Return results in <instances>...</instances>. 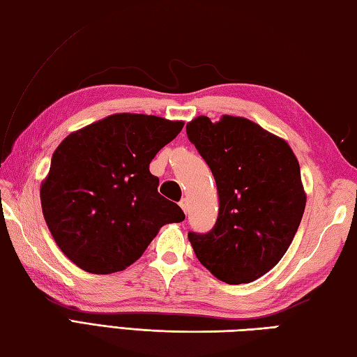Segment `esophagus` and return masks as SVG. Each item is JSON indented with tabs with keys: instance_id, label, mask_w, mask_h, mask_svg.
Returning a JSON list of instances; mask_svg holds the SVG:
<instances>
[{
	"instance_id": "34e87169",
	"label": "esophagus",
	"mask_w": 357,
	"mask_h": 357,
	"mask_svg": "<svg viewBox=\"0 0 357 357\" xmlns=\"http://www.w3.org/2000/svg\"><path fill=\"white\" fill-rule=\"evenodd\" d=\"M179 206H181V208H183L185 213L188 211V201H187V198H183L181 199V202H179Z\"/></svg>"
}]
</instances>
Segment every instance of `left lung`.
<instances>
[{
  "label": "left lung",
  "instance_id": "8db88e82",
  "mask_svg": "<svg viewBox=\"0 0 357 357\" xmlns=\"http://www.w3.org/2000/svg\"><path fill=\"white\" fill-rule=\"evenodd\" d=\"M185 130L219 195L213 229L188 231L195 255L222 282H252L282 259L304 215L298 159L284 139L245 118L198 116Z\"/></svg>",
  "mask_w": 357,
  "mask_h": 357
}]
</instances>
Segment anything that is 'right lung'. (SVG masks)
Listing matches in <instances>:
<instances>
[{
    "label": "right lung",
    "mask_w": 357,
    "mask_h": 357,
    "mask_svg": "<svg viewBox=\"0 0 357 357\" xmlns=\"http://www.w3.org/2000/svg\"><path fill=\"white\" fill-rule=\"evenodd\" d=\"M183 127V121L116 113L59 144L41 185V207L53 239L75 265L93 275L124 270L162 225L184 221L149 170Z\"/></svg>",
    "instance_id": "1"
}]
</instances>
